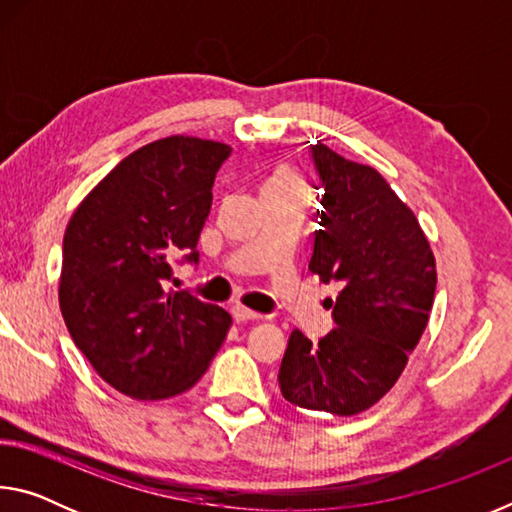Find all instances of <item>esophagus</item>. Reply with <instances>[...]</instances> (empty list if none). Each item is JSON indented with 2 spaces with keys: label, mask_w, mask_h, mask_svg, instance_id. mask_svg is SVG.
Here are the masks:
<instances>
[{
  "label": "esophagus",
  "mask_w": 512,
  "mask_h": 512,
  "mask_svg": "<svg viewBox=\"0 0 512 512\" xmlns=\"http://www.w3.org/2000/svg\"><path fill=\"white\" fill-rule=\"evenodd\" d=\"M232 316H235L237 323H244V320H259L262 318V314H257V311L248 309L244 305H235L232 307Z\"/></svg>",
  "instance_id": "34e87169"
}]
</instances>
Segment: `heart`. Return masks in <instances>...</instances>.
<instances>
[{"instance_id": "b5f03b06", "label": "heart", "mask_w": 512, "mask_h": 512, "mask_svg": "<svg viewBox=\"0 0 512 512\" xmlns=\"http://www.w3.org/2000/svg\"><path fill=\"white\" fill-rule=\"evenodd\" d=\"M284 183H298L296 173L289 171V169H280L277 173H273L271 178H268L266 185H284Z\"/></svg>"}]
</instances>
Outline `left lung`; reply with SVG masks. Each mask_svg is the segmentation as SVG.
I'll list each match as a JSON object with an SVG mask.
<instances>
[{"instance_id": "8db88e82", "label": "left lung", "mask_w": 512, "mask_h": 512, "mask_svg": "<svg viewBox=\"0 0 512 512\" xmlns=\"http://www.w3.org/2000/svg\"><path fill=\"white\" fill-rule=\"evenodd\" d=\"M320 185L309 271L339 282L336 327L311 343L293 329L280 375L284 400L309 411L357 415L384 397L418 345L436 293V257L418 219L386 178L311 144Z\"/></svg>"}]
</instances>
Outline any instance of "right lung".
<instances>
[{"instance_id":"obj_1","label":"right lung","mask_w":512,"mask_h":512,"mask_svg":"<svg viewBox=\"0 0 512 512\" xmlns=\"http://www.w3.org/2000/svg\"><path fill=\"white\" fill-rule=\"evenodd\" d=\"M228 144L171 135L121 160L76 207L63 239L58 302L97 375L133 400H167L210 368L232 318L169 291L171 262H198Z\"/></svg>"}]
</instances>
